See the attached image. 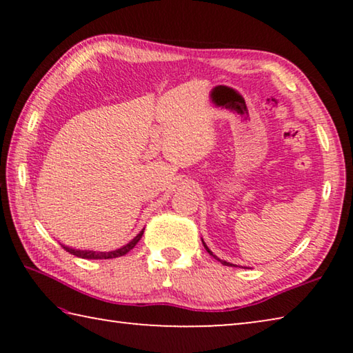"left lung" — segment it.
I'll return each instance as SVG.
<instances>
[{
    "label": "left lung",
    "instance_id": "left-lung-1",
    "mask_svg": "<svg viewBox=\"0 0 353 353\" xmlns=\"http://www.w3.org/2000/svg\"><path fill=\"white\" fill-rule=\"evenodd\" d=\"M202 244H204V248L207 249V252H208V254H210V255L213 256V259H216L218 261H221V263H223V265H225V266H235V265H232V263H229V261H225V260H219V259H218V256H216V255H213V252H212V250L207 248V244H205L204 241H202Z\"/></svg>",
    "mask_w": 353,
    "mask_h": 353
}]
</instances>
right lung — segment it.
Returning <instances> with one entry per match:
<instances>
[{
    "instance_id": "obj_1",
    "label": "right lung",
    "mask_w": 353,
    "mask_h": 353,
    "mask_svg": "<svg viewBox=\"0 0 353 353\" xmlns=\"http://www.w3.org/2000/svg\"><path fill=\"white\" fill-rule=\"evenodd\" d=\"M143 229L139 235H137L132 241H129L128 244H124L123 248H119L117 250H110V252H97V250H81V249H73V248H68V246H63L62 248L67 250V252L73 254L76 256H81V259H88V260H107V259H117V256H123L126 255L130 249L135 248V244L140 241V238L143 235Z\"/></svg>"
}]
</instances>
